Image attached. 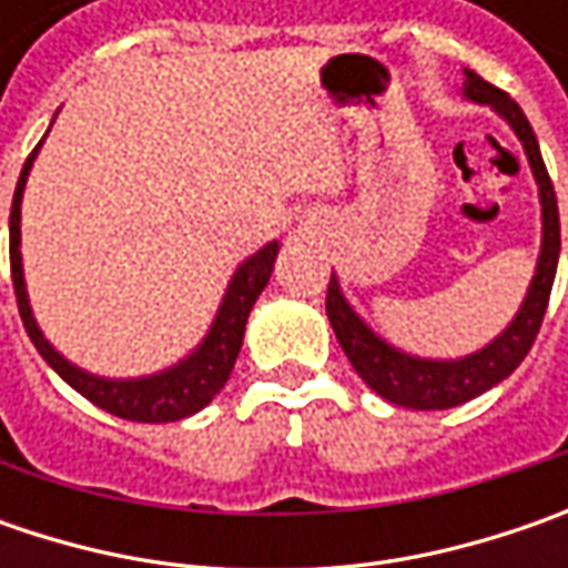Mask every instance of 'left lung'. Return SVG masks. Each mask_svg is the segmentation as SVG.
I'll use <instances>...</instances> for the list:
<instances>
[{
    "instance_id": "8db88e82",
    "label": "left lung",
    "mask_w": 568,
    "mask_h": 568,
    "mask_svg": "<svg viewBox=\"0 0 568 568\" xmlns=\"http://www.w3.org/2000/svg\"><path fill=\"white\" fill-rule=\"evenodd\" d=\"M465 98L474 103H487L503 120L513 125L518 142L528 154V164L537 180V195H540V255H537L535 277L531 287L521 300L515 318L503 328V335H496L490 344H484L480 351H474L468 357L458 361H426L404 354L395 344L379 338L366 322H363L354 306L347 303V296L341 294L338 274H332L328 281V294H325V313L335 328V338L344 347L351 366L376 395L385 402L414 407V410H446L455 404H465L477 395H484L487 388L509 379L515 366L528 357L531 344H535L540 322L547 313V300L554 291V277H557L559 262V207L557 192L550 183V173L540 158V144H537L531 122L525 120L521 106L515 103L506 91L493 88L490 81L465 69Z\"/></svg>"
}]
</instances>
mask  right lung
Segmentation results:
<instances>
[{"label": "right lung", "instance_id": "right-lung-1", "mask_svg": "<svg viewBox=\"0 0 568 568\" xmlns=\"http://www.w3.org/2000/svg\"><path fill=\"white\" fill-rule=\"evenodd\" d=\"M43 144V142H40ZM40 144L31 151V158L24 161V170L18 176L14 199H11L9 217V255H11V284L18 296V313L28 328V338L40 351V357L53 366L62 379L75 388L78 395H84L91 404L103 407L106 414H116L122 420H139V424H170V420H183L189 414L202 410L211 398L224 388V382L233 373V363L240 357L243 335H246V318L255 306L258 294L265 291L268 277L274 272V258H277V240L262 246L250 255L227 284V294L217 306V316L211 322L207 335L202 344L183 357L180 363L166 366L154 376H139V379H106L94 376L88 369H81L75 363H69L50 341L43 338L40 325L31 313V300L24 287V265H21V199H24V183L31 173L33 158L40 151Z\"/></svg>", "mask_w": 568, "mask_h": 568}]
</instances>
